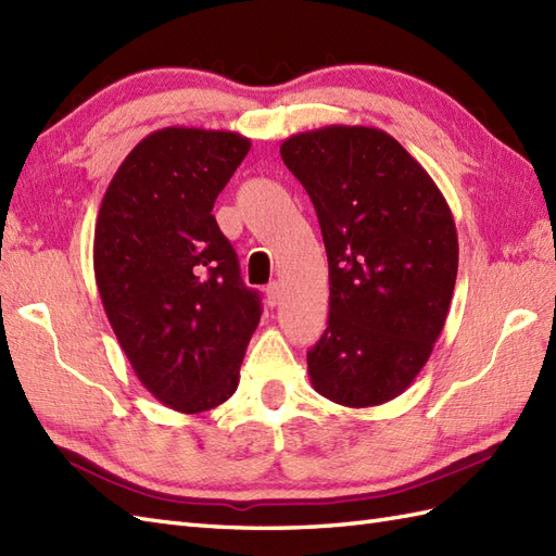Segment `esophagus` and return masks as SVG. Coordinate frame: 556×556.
Listing matches in <instances>:
<instances>
[{
	"instance_id": "esophagus-1",
	"label": "esophagus",
	"mask_w": 556,
	"mask_h": 556,
	"mask_svg": "<svg viewBox=\"0 0 556 556\" xmlns=\"http://www.w3.org/2000/svg\"><path fill=\"white\" fill-rule=\"evenodd\" d=\"M265 293H267V303H269V305H273V307L279 305V301H281V287H279V281L267 283Z\"/></svg>"
}]
</instances>
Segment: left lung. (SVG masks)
Returning <instances> with one entry per match:
<instances>
[{"label": "left lung", "instance_id": "left-lung-1", "mask_svg": "<svg viewBox=\"0 0 556 556\" xmlns=\"http://www.w3.org/2000/svg\"><path fill=\"white\" fill-rule=\"evenodd\" d=\"M329 261V325L307 353L313 389L374 407L417 379L457 279V229L431 175L379 127L329 125L281 141Z\"/></svg>", "mask_w": 556, "mask_h": 556}]
</instances>
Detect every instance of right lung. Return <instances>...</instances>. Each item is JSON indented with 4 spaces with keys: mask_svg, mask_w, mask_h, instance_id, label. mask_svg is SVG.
I'll list each match as a JSON object with an SVG mask.
<instances>
[{
    "mask_svg": "<svg viewBox=\"0 0 556 556\" xmlns=\"http://www.w3.org/2000/svg\"><path fill=\"white\" fill-rule=\"evenodd\" d=\"M249 149L237 132L163 127L127 153L97 217L94 277L115 339L144 389L185 415L237 391L263 313L213 217Z\"/></svg>",
    "mask_w": 556,
    "mask_h": 556,
    "instance_id": "obj_1",
    "label": "right lung"
}]
</instances>
